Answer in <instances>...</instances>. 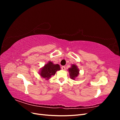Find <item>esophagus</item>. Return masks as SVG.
I'll return each instance as SVG.
<instances>
[{
	"label": "esophagus",
	"instance_id": "34e87169",
	"mask_svg": "<svg viewBox=\"0 0 120 120\" xmlns=\"http://www.w3.org/2000/svg\"><path fill=\"white\" fill-rule=\"evenodd\" d=\"M61 69H62L63 70H66V67L62 66V67H61Z\"/></svg>",
	"mask_w": 120,
	"mask_h": 120
}]
</instances>
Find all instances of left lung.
<instances>
[{
    "mask_svg": "<svg viewBox=\"0 0 120 120\" xmlns=\"http://www.w3.org/2000/svg\"><path fill=\"white\" fill-rule=\"evenodd\" d=\"M68 71L70 72V77L72 79H74L76 77H77L79 74V69L77 68V66L74 64L72 65L71 68L68 69Z\"/></svg>",
    "mask_w": 120,
    "mask_h": 120,
    "instance_id": "1",
    "label": "left lung"
}]
</instances>
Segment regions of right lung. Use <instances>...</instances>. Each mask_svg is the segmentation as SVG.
<instances>
[{
    "mask_svg": "<svg viewBox=\"0 0 120 120\" xmlns=\"http://www.w3.org/2000/svg\"><path fill=\"white\" fill-rule=\"evenodd\" d=\"M60 70V68L59 64H53L52 62L49 61L43 68L40 75L42 78L48 79L54 75L57 71Z\"/></svg>",
    "mask_w": 120,
    "mask_h": 120,
    "instance_id": "1",
    "label": "right lung"
}]
</instances>
